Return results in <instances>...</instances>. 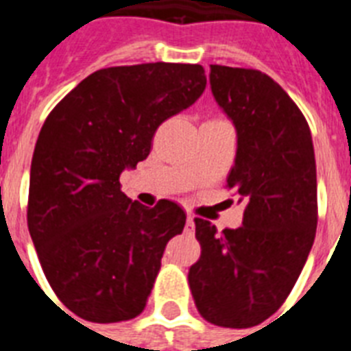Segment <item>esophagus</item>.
Instances as JSON below:
<instances>
[{
  "label": "esophagus",
  "mask_w": 351,
  "mask_h": 351,
  "mask_svg": "<svg viewBox=\"0 0 351 351\" xmlns=\"http://www.w3.org/2000/svg\"><path fill=\"white\" fill-rule=\"evenodd\" d=\"M184 233H186V234H193V233H195V217H193V215H187Z\"/></svg>",
  "instance_id": "1"
}]
</instances>
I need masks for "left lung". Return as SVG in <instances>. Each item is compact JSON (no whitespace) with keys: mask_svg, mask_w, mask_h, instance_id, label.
Segmentation results:
<instances>
[{"mask_svg":"<svg viewBox=\"0 0 351 351\" xmlns=\"http://www.w3.org/2000/svg\"><path fill=\"white\" fill-rule=\"evenodd\" d=\"M209 85L237 131L228 187L245 208L242 226L222 233L195 219L202 255L189 269V286L206 321L250 328L282 306L310 255L315 153L306 118L267 74L211 65Z\"/></svg>","mask_w":351,"mask_h":351,"instance_id":"obj_1","label":"left lung"}]
</instances>
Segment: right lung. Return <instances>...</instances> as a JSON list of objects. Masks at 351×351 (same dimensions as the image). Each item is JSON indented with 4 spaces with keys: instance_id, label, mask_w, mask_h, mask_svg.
I'll use <instances>...</instances> for the list:
<instances>
[{
    "instance_id": "1",
    "label": "right lung",
    "mask_w": 351,
    "mask_h": 351,
    "mask_svg": "<svg viewBox=\"0 0 351 351\" xmlns=\"http://www.w3.org/2000/svg\"><path fill=\"white\" fill-rule=\"evenodd\" d=\"M206 89L202 65L142 63L100 69L47 117L30 164V239L58 299L90 322L136 317L167 242L186 213L120 191V175L149 156L162 121Z\"/></svg>"
}]
</instances>
